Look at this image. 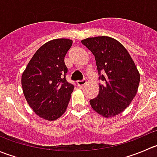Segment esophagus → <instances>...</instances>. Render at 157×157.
Returning <instances> with one entry per match:
<instances>
[{"instance_id": "obj_1", "label": "esophagus", "mask_w": 157, "mask_h": 157, "mask_svg": "<svg viewBox=\"0 0 157 157\" xmlns=\"http://www.w3.org/2000/svg\"><path fill=\"white\" fill-rule=\"evenodd\" d=\"M86 83V80H85V79H83V80H77V85H78L79 86H83V85H84Z\"/></svg>"}]
</instances>
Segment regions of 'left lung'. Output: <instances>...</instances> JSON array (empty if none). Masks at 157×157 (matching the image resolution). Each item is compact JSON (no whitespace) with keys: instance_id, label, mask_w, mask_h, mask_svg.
Here are the masks:
<instances>
[{"instance_id":"obj_1","label":"left lung","mask_w":157,"mask_h":157,"mask_svg":"<svg viewBox=\"0 0 157 157\" xmlns=\"http://www.w3.org/2000/svg\"><path fill=\"white\" fill-rule=\"evenodd\" d=\"M81 43L95 57L100 91L90 100L94 110L103 117L122 113L133 100L140 83V73L125 48L112 37H89ZM103 75L101 74V72Z\"/></svg>"}]
</instances>
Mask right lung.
Wrapping results in <instances>:
<instances>
[{"label": "right lung", "instance_id": "right-lung-1", "mask_svg": "<svg viewBox=\"0 0 157 157\" xmlns=\"http://www.w3.org/2000/svg\"><path fill=\"white\" fill-rule=\"evenodd\" d=\"M60 38L40 47L29 61L21 77L23 92L35 113L47 121L61 117L67 108L74 86L66 80L64 57L72 46Z\"/></svg>", "mask_w": 157, "mask_h": 157}]
</instances>
